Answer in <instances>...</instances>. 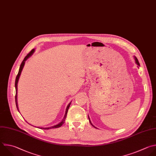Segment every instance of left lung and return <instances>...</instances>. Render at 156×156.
<instances>
[{"mask_svg": "<svg viewBox=\"0 0 156 156\" xmlns=\"http://www.w3.org/2000/svg\"><path fill=\"white\" fill-rule=\"evenodd\" d=\"M135 61H136V63L137 64V65H138V66H140V63H139V62H138V59H137V58H136V57H135ZM89 122H90V124H91V125H92L93 127H94V126L92 124V123L90 122V119H89Z\"/></svg>", "mask_w": 156, "mask_h": 156, "instance_id": "left-lung-1", "label": "left lung"}]
</instances>
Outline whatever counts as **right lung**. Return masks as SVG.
Listing matches in <instances>:
<instances>
[{"mask_svg": "<svg viewBox=\"0 0 156 156\" xmlns=\"http://www.w3.org/2000/svg\"><path fill=\"white\" fill-rule=\"evenodd\" d=\"M34 52V49H32L29 53L27 55V56L24 58V60L23 61V62H22V63H21V66H20V69H19V72H18V75H17V76H16V80H15V89H16V95H15V101H16V108H17V109H18V110L19 111V110H18V103H17V84H18V80H19V78H20V75H21V71H22V70H23V67H24V64H25V61L33 54V53ZM70 103H70L68 105V106H67V108H66V114H65V116H64V119H63V121L61 122H60L59 124H57V125H56V126H52V127H46V128H42L41 127V129H54V128H59V127H61L63 124H64V123L65 122V120H66V116H67V112H68V110H69V107H70Z\"/></svg>", "mask_w": 156, "mask_h": 156, "instance_id": "1", "label": "right lung"}]
</instances>
